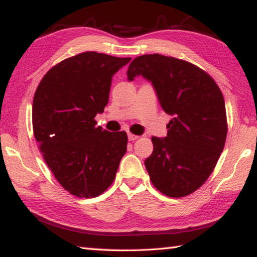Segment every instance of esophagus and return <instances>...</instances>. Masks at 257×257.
<instances>
[{"label":"esophagus","mask_w":257,"mask_h":257,"mask_svg":"<svg viewBox=\"0 0 257 257\" xmlns=\"http://www.w3.org/2000/svg\"><path fill=\"white\" fill-rule=\"evenodd\" d=\"M138 138V136L137 135H133V134H128V139L130 142H134V141H136V139Z\"/></svg>","instance_id":"1"}]
</instances>
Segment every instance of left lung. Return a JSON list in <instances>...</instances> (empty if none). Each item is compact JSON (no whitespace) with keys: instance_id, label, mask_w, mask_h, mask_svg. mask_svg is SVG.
Returning <instances> with one entry per match:
<instances>
[{"instance_id":"left-lung-1","label":"left lung","mask_w":257,"mask_h":257,"mask_svg":"<svg viewBox=\"0 0 257 257\" xmlns=\"http://www.w3.org/2000/svg\"><path fill=\"white\" fill-rule=\"evenodd\" d=\"M128 80L142 76L172 119L167 137H152L153 153L145 167L153 185L170 197L198 189L213 171L227 137L222 93L202 69L161 54L138 56L130 63Z\"/></svg>"}]
</instances>
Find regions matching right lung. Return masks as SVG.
I'll return each instance as SVG.
<instances>
[{"label":"right lung","instance_id":"1","mask_svg":"<svg viewBox=\"0 0 257 257\" xmlns=\"http://www.w3.org/2000/svg\"><path fill=\"white\" fill-rule=\"evenodd\" d=\"M132 58L85 52L56 64L33 102L34 136L47 167L69 193L96 197L115 178L127 134L96 127L108 102L112 77Z\"/></svg>","mask_w":257,"mask_h":257}]
</instances>
